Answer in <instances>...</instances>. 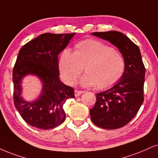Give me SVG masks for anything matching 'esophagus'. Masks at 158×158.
I'll list each match as a JSON object with an SVG mask.
<instances>
[{"label":"esophagus","mask_w":158,"mask_h":158,"mask_svg":"<svg viewBox=\"0 0 158 158\" xmlns=\"http://www.w3.org/2000/svg\"><path fill=\"white\" fill-rule=\"evenodd\" d=\"M83 91H81V90H75V97H78L81 95V94H83Z\"/></svg>","instance_id":"esophagus-1"}]
</instances>
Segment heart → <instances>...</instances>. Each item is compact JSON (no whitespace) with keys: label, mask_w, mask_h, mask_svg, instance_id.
Segmentation results:
<instances>
[{"label":"heart","mask_w":158,"mask_h":158,"mask_svg":"<svg viewBox=\"0 0 158 158\" xmlns=\"http://www.w3.org/2000/svg\"><path fill=\"white\" fill-rule=\"evenodd\" d=\"M60 75L67 85H74L82 73L81 84L104 90L116 85L123 77L126 68L124 56L102 41L82 40L75 51L64 50L58 62Z\"/></svg>","instance_id":"heart-1"}]
</instances>
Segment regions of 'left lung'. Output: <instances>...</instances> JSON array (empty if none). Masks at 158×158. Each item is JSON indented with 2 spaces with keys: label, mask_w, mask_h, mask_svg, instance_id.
Segmentation results:
<instances>
[{
  "label": "left lung",
  "mask_w": 158,
  "mask_h": 158,
  "mask_svg": "<svg viewBox=\"0 0 158 158\" xmlns=\"http://www.w3.org/2000/svg\"><path fill=\"white\" fill-rule=\"evenodd\" d=\"M92 35L108 40L119 50L126 62L125 72L118 82L103 92L96 94L91 119L103 129L114 130L128 124L143 102L145 67L139 47L122 33L113 31Z\"/></svg>",
  "instance_id": "left-lung-1"
}]
</instances>
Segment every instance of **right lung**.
I'll use <instances>...</instances> for the list:
<instances>
[{
	"instance_id": "add662e5",
	"label": "right lung",
	"mask_w": 158,
	"mask_h": 158,
	"mask_svg": "<svg viewBox=\"0 0 158 158\" xmlns=\"http://www.w3.org/2000/svg\"><path fill=\"white\" fill-rule=\"evenodd\" d=\"M75 34L45 33L19 50L12 73L14 104L31 126L49 130L65 120L64 104L68 99L75 98V92L73 87L60 81L58 56ZM27 74L36 75L44 85L40 96L31 103L25 101L21 97L20 83Z\"/></svg>"
}]
</instances>
